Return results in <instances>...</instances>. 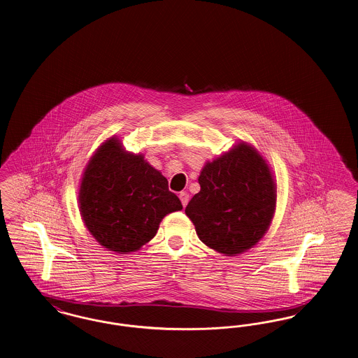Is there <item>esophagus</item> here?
<instances>
[{
    "instance_id": "34e87169",
    "label": "esophagus",
    "mask_w": 358,
    "mask_h": 358,
    "mask_svg": "<svg viewBox=\"0 0 358 358\" xmlns=\"http://www.w3.org/2000/svg\"><path fill=\"white\" fill-rule=\"evenodd\" d=\"M179 198H180V201H182V205H183V206H187L188 199H189L188 192H186V191H182V192L179 194Z\"/></svg>"
}]
</instances>
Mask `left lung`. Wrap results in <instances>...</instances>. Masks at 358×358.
Masks as SVG:
<instances>
[{
  "label": "left lung",
  "mask_w": 358,
  "mask_h": 358,
  "mask_svg": "<svg viewBox=\"0 0 358 358\" xmlns=\"http://www.w3.org/2000/svg\"><path fill=\"white\" fill-rule=\"evenodd\" d=\"M198 182L201 191L185 211L203 244L231 257L263 238L276 211L278 185L252 144L241 140L206 162Z\"/></svg>",
  "instance_id": "1"
}]
</instances>
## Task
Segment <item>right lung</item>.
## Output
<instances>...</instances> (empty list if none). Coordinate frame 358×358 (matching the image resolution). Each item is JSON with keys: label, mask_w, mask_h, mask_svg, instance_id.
I'll return each mask as SVG.
<instances>
[{"label": "right lung", "mask_w": 358, "mask_h": 358, "mask_svg": "<svg viewBox=\"0 0 358 358\" xmlns=\"http://www.w3.org/2000/svg\"><path fill=\"white\" fill-rule=\"evenodd\" d=\"M78 203L95 241L120 255L140 250L156 236L167 214L183 208L162 172L143 153L127 151L115 136L90 157Z\"/></svg>", "instance_id": "obj_1"}]
</instances>
